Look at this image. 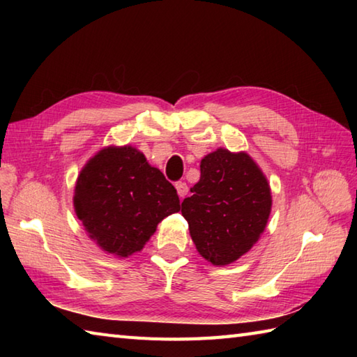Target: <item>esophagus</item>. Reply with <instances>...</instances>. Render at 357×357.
<instances>
[{
	"mask_svg": "<svg viewBox=\"0 0 357 357\" xmlns=\"http://www.w3.org/2000/svg\"><path fill=\"white\" fill-rule=\"evenodd\" d=\"M176 192L179 195V198H184V196H187L188 193V185L185 183H176Z\"/></svg>",
	"mask_w": 357,
	"mask_h": 357,
	"instance_id": "esophagus-1",
	"label": "esophagus"
}]
</instances>
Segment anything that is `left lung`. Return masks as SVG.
Wrapping results in <instances>:
<instances>
[{"instance_id": "obj_1", "label": "left lung", "mask_w": 357, "mask_h": 357, "mask_svg": "<svg viewBox=\"0 0 357 357\" xmlns=\"http://www.w3.org/2000/svg\"><path fill=\"white\" fill-rule=\"evenodd\" d=\"M181 204L198 253L216 267L233 264L267 227L271 188L247 151L219 147L201 159V178Z\"/></svg>"}]
</instances>
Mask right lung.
I'll return each instance as SVG.
<instances>
[{
	"label": "right lung",
	"mask_w": 357,
	"mask_h": 357,
	"mask_svg": "<svg viewBox=\"0 0 357 357\" xmlns=\"http://www.w3.org/2000/svg\"><path fill=\"white\" fill-rule=\"evenodd\" d=\"M73 207L102 252L128 257L147 244L158 224L179 211V196L162 172L132 146H109L82 167Z\"/></svg>",
	"instance_id": "1"
}]
</instances>
